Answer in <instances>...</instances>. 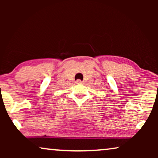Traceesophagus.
I'll list each match as a JSON object with an SVG mask.
<instances>
[{
  "label": "esophagus",
  "mask_w": 158,
  "mask_h": 158,
  "mask_svg": "<svg viewBox=\"0 0 158 158\" xmlns=\"http://www.w3.org/2000/svg\"><path fill=\"white\" fill-rule=\"evenodd\" d=\"M75 83H77V84H81V83H83V81H81V80H77V81H75Z\"/></svg>",
  "instance_id": "esophagus-1"
}]
</instances>
